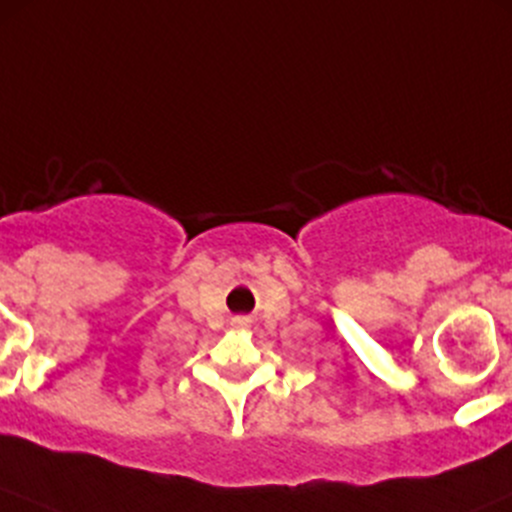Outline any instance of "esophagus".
<instances>
[{"instance_id":"obj_1","label":"esophagus","mask_w":512,"mask_h":512,"mask_svg":"<svg viewBox=\"0 0 512 512\" xmlns=\"http://www.w3.org/2000/svg\"><path fill=\"white\" fill-rule=\"evenodd\" d=\"M237 324H242V322H237Z\"/></svg>"}]
</instances>
